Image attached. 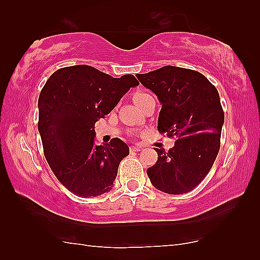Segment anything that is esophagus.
<instances>
[{
  "label": "esophagus",
  "instance_id": "esophagus-1",
  "mask_svg": "<svg viewBox=\"0 0 260 260\" xmlns=\"http://www.w3.org/2000/svg\"><path fill=\"white\" fill-rule=\"evenodd\" d=\"M129 150H131V152H140L142 148L140 146H131Z\"/></svg>",
  "mask_w": 260,
  "mask_h": 260
}]
</instances>
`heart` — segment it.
<instances>
[{"instance_id": "b5f03b06", "label": "heart", "mask_w": 260, "mask_h": 260, "mask_svg": "<svg viewBox=\"0 0 260 260\" xmlns=\"http://www.w3.org/2000/svg\"><path fill=\"white\" fill-rule=\"evenodd\" d=\"M152 98H153V96L151 95V93H148L147 91H144V90L136 91L133 95V101L139 107L141 106L143 103L148 101V99H152Z\"/></svg>"}]
</instances>
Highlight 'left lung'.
I'll return each mask as SVG.
<instances>
[{
  "mask_svg": "<svg viewBox=\"0 0 260 260\" xmlns=\"http://www.w3.org/2000/svg\"><path fill=\"white\" fill-rule=\"evenodd\" d=\"M136 77L162 105L158 132L176 139L169 151L156 148L157 161L146 171L151 183L169 194L190 192L219 153L224 113L217 88L198 71L174 66Z\"/></svg>",
  "mask_w": 260,
  "mask_h": 260,
  "instance_id": "1",
  "label": "left lung"
}]
</instances>
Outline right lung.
<instances>
[{"mask_svg": "<svg viewBox=\"0 0 260 260\" xmlns=\"http://www.w3.org/2000/svg\"><path fill=\"white\" fill-rule=\"evenodd\" d=\"M140 82L133 75L113 78L86 64L58 69L38 101V129L49 167L60 183L82 198L112 190L129 148L120 139L95 144V123Z\"/></svg>", "mask_w": 260, "mask_h": 260, "instance_id": "1", "label": "right lung"}]
</instances>
